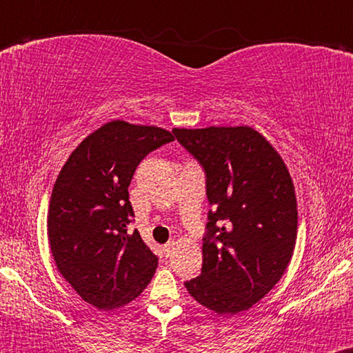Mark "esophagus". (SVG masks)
Masks as SVG:
<instances>
[{
    "instance_id": "34e87169",
    "label": "esophagus",
    "mask_w": 353,
    "mask_h": 353,
    "mask_svg": "<svg viewBox=\"0 0 353 353\" xmlns=\"http://www.w3.org/2000/svg\"><path fill=\"white\" fill-rule=\"evenodd\" d=\"M173 250H175V243H173V241H170V243H167L163 246V251L167 252V254H170V252H172Z\"/></svg>"
}]
</instances>
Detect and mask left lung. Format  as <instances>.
<instances>
[{
    "label": "left lung",
    "mask_w": 353,
    "mask_h": 353,
    "mask_svg": "<svg viewBox=\"0 0 353 353\" xmlns=\"http://www.w3.org/2000/svg\"><path fill=\"white\" fill-rule=\"evenodd\" d=\"M206 172L213 211L203 243L201 274L185 283L218 316L243 312L269 294L291 263L297 198L279 152L256 128H173Z\"/></svg>",
    "instance_id": "8db88e82"
}]
</instances>
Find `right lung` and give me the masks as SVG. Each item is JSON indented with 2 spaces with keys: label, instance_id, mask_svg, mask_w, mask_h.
Here are the masks:
<instances>
[{
  "label": "right lung",
  "instance_id": "right-lung-1",
  "mask_svg": "<svg viewBox=\"0 0 353 353\" xmlns=\"http://www.w3.org/2000/svg\"><path fill=\"white\" fill-rule=\"evenodd\" d=\"M172 140L161 127L112 120L77 145L56 178L49 248L59 274L94 307H123L155 274L157 256L139 231L127 233L128 185L143 157Z\"/></svg>",
  "mask_w": 353,
  "mask_h": 353
}]
</instances>
